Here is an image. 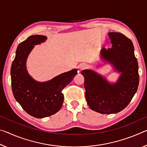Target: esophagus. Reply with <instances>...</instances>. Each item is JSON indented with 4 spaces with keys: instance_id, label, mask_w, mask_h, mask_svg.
I'll return each instance as SVG.
<instances>
[{
    "instance_id": "1",
    "label": "esophagus",
    "mask_w": 147,
    "mask_h": 147,
    "mask_svg": "<svg viewBox=\"0 0 147 147\" xmlns=\"http://www.w3.org/2000/svg\"><path fill=\"white\" fill-rule=\"evenodd\" d=\"M88 68V65L86 64H81L80 66H79V69L80 70H84Z\"/></svg>"
}]
</instances>
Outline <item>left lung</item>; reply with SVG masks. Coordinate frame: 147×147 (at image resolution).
Listing matches in <instances>:
<instances>
[{"mask_svg":"<svg viewBox=\"0 0 147 147\" xmlns=\"http://www.w3.org/2000/svg\"><path fill=\"white\" fill-rule=\"evenodd\" d=\"M113 47L102 48V57L122 74L117 82L110 84L91 70L81 73L84 77L86 99L91 109L101 114L122 111L131 101L139 82L138 63L131 40L120 32L109 33Z\"/></svg>","mask_w":147,"mask_h":147,"instance_id":"obj_1","label":"left lung"}]
</instances>
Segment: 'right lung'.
<instances>
[{"label":"right lung","instance_id":"right-lung-1","mask_svg":"<svg viewBox=\"0 0 147 147\" xmlns=\"http://www.w3.org/2000/svg\"><path fill=\"white\" fill-rule=\"evenodd\" d=\"M46 39V36L36 34L21 42L11 67L13 96L26 113L37 118L50 116L60 110L64 99L62 90L77 74L74 69L46 82H36L31 77L26 69L27 58L34 45Z\"/></svg>","mask_w":147,"mask_h":147}]
</instances>
